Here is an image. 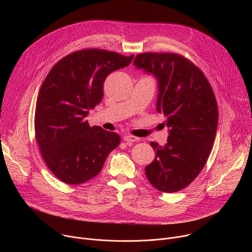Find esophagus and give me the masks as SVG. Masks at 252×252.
I'll use <instances>...</instances> for the list:
<instances>
[{
	"instance_id": "obj_1",
	"label": "esophagus",
	"mask_w": 252,
	"mask_h": 252,
	"mask_svg": "<svg viewBox=\"0 0 252 252\" xmlns=\"http://www.w3.org/2000/svg\"><path fill=\"white\" fill-rule=\"evenodd\" d=\"M124 140L126 141L127 143H131V142H135V141H138L139 138L136 137V136H133V135H129V134H126L124 135Z\"/></svg>"
}]
</instances>
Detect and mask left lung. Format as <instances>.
Listing matches in <instances>:
<instances>
[{
    "label": "left lung",
    "instance_id": "obj_1",
    "mask_svg": "<svg viewBox=\"0 0 252 252\" xmlns=\"http://www.w3.org/2000/svg\"><path fill=\"white\" fill-rule=\"evenodd\" d=\"M133 64L158 79L157 111L169 128L165 146L151 142L156 158L146 175L157 189L178 191L194 181L210 155L219 124L217 98L200 68L181 55L139 54Z\"/></svg>",
    "mask_w": 252,
    "mask_h": 252
}]
</instances>
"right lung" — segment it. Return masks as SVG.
<instances>
[{"label": "right lung", "instance_id": "1", "mask_svg": "<svg viewBox=\"0 0 252 252\" xmlns=\"http://www.w3.org/2000/svg\"><path fill=\"white\" fill-rule=\"evenodd\" d=\"M132 59L105 50H81L60 60L46 77L35 103V139L47 166L63 183L90 181L120 145L117 132L90 126L86 118L100 102L106 77Z\"/></svg>", "mask_w": 252, "mask_h": 252}]
</instances>
